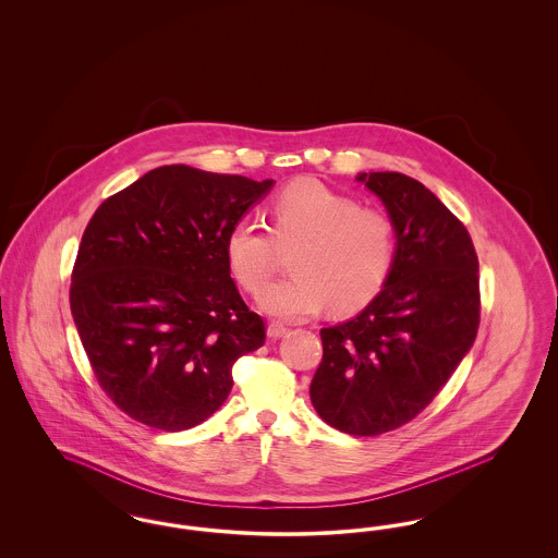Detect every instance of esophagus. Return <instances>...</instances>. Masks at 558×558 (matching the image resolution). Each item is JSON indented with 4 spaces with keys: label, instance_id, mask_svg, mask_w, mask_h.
Segmentation results:
<instances>
[{
    "label": "esophagus",
    "instance_id": "34e87169",
    "mask_svg": "<svg viewBox=\"0 0 558 558\" xmlns=\"http://www.w3.org/2000/svg\"><path fill=\"white\" fill-rule=\"evenodd\" d=\"M287 332H289V328H287L284 324L271 322V324L267 326V337H269V339H282Z\"/></svg>",
    "mask_w": 558,
    "mask_h": 558
}]
</instances>
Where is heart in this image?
<instances>
[{
    "instance_id": "b5f03b06",
    "label": "heart",
    "mask_w": 558,
    "mask_h": 558,
    "mask_svg": "<svg viewBox=\"0 0 558 558\" xmlns=\"http://www.w3.org/2000/svg\"><path fill=\"white\" fill-rule=\"evenodd\" d=\"M271 230L257 219H239L226 236V257L242 289H266L280 248H294V276L259 296L262 310L280 319H305L332 307L351 314L385 287L398 251L387 213L357 203L316 180L292 182L271 201Z\"/></svg>"
}]
</instances>
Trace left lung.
Returning a JSON list of instances; mask_svg holds the SVG:
<instances>
[{
    "mask_svg": "<svg viewBox=\"0 0 558 558\" xmlns=\"http://www.w3.org/2000/svg\"><path fill=\"white\" fill-rule=\"evenodd\" d=\"M389 213L396 264L366 310L319 330L310 398L324 423L374 437L416 418L477 337L478 259L469 230L421 182L360 173Z\"/></svg>",
    "mask_w": 558,
    "mask_h": 558,
    "instance_id": "1",
    "label": "left lung"
}]
</instances>
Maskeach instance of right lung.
<instances>
[{
  "instance_id": "1",
  "label": "right lung",
  "mask_w": 558,
  "mask_h": 558,
  "mask_svg": "<svg viewBox=\"0 0 558 558\" xmlns=\"http://www.w3.org/2000/svg\"><path fill=\"white\" fill-rule=\"evenodd\" d=\"M271 186L165 165L89 219L71 312L100 387L133 421L201 425L230 396L234 362L266 343L230 278L226 236Z\"/></svg>"
}]
</instances>
